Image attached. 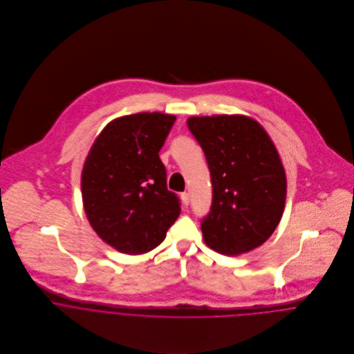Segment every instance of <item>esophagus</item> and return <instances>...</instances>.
Listing matches in <instances>:
<instances>
[{"label": "esophagus", "mask_w": 354, "mask_h": 354, "mask_svg": "<svg viewBox=\"0 0 354 354\" xmlns=\"http://www.w3.org/2000/svg\"><path fill=\"white\" fill-rule=\"evenodd\" d=\"M181 201H183L184 205H188L189 204V194H187V192L181 194Z\"/></svg>", "instance_id": "obj_1"}]
</instances>
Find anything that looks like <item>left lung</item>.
<instances>
[{
	"label": "left lung",
	"mask_w": 354,
	"mask_h": 354,
	"mask_svg": "<svg viewBox=\"0 0 354 354\" xmlns=\"http://www.w3.org/2000/svg\"><path fill=\"white\" fill-rule=\"evenodd\" d=\"M188 128L204 151L212 204L202 221L204 243L236 256L266 243L286 201V174L272 140L251 117H189Z\"/></svg>",
	"instance_id": "1"
}]
</instances>
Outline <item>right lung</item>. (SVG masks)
<instances>
[{
    "label": "right lung",
    "instance_id": "1",
    "mask_svg": "<svg viewBox=\"0 0 354 354\" xmlns=\"http://www.w3.org/2000/svg\"><path fill=\"white\" fill-rule=\"evenodd\" d=\"M176 117L136 113L110 121L82 171V198L95 233L127 254L156 248L181 212L159 158Z\"/></svg>",
    "mask_w": 354,
    "mask_h": 354
}]
</instances>
